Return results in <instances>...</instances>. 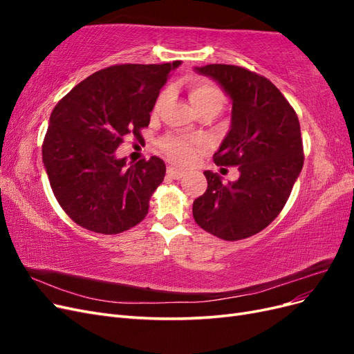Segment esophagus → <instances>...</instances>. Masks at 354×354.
<instances>
[{
	"instance_id": "34e87169",
	"label": "esophagus",
	"mask_w": 354,
	"mask_h": 354,
	"mask_svg": "<svg viewBox=\"0 0 354 354\" xmlns=\"http://www.w3.org/2000/svg\"><path fill=\"white\" fill-rule=\"evenodd\" d=\"M186 171L185 169H180V168H176V167H168L167 168V176L171 177V178H181L185 176Z\"/></svg>"
}]
</instances>
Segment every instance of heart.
<instances>
[{
	"label": "heart",
	"instance_id": "obj_1",
	"mask_svg": "<svg viewBox=\"0 0 354 354\" xmlns=\"http://www.w3.org/2000/svg\"><path fill=\"white\" fill-rule=\"evenodd\" d=\"M168 99V90L159 94L155 103V112L162 108ZM189 99L199 112L205 108L220 109L224 95L216 84L208 80H194L189 84ZM205 147L202 138H189L178 134H168L158 142V149L177 164H189Z\"/></svg>",
	"mask_w": 354,
	"mask_h": 354
}]
</instances>
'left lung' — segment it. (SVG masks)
Masks as SVG:
<instances>
[{
  "label": "left lung",
  "instance_id": "obj_1",
  "mask_svg": "<svg viewBox=\"0 0 354 354\" xmlns=\"http://www.w3.org/2000/svg\"><path fill=\"white\" fill-rule=\"evenodd\" d=\"M218 81L232 99V128L214 162L239 167V178L223 183L205 171L208 187L194 201L198 226L224 241L261 232L279 216L304 164L298 116L263 75L234 65L196 68Z\"/></svg>",
  "mask_w": 354,
  "mask_h": 354
}]
</instances>
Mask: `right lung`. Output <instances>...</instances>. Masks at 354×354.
Returning a JSON list of instances; mask_svg holds the SVG:
<instances>
[{"label": "right lung", "mask_w": 354, "mask_h": 354, "mask_svg": "<svg viewBox=\"0 0 354 354\" xmlns=\"http://www.w3.org/2000/svg\"><path fill=\"white\" fill-rule=\"evenodd\" d=\"M162 65H113L90 75L63 97L50 116L42 162L60 207L78 226L102 234L134 227L165 177L152 156L127 167L115 151L127 136L142 138L169 72Z\"/></svg>", "instance_id": "add662e5"}]
</instances>
